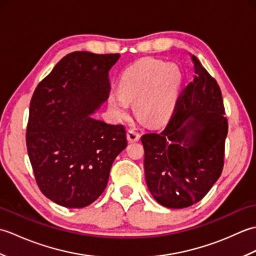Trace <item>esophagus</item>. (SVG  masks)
Masks as SVG:
<instances>
[{"mask_svg": "<svg viewBox=\"0 0 256 256\" xmlns=\"http://www.w3.org/2000/svg\"><path fill=\"white\" fill-rule=\"evenodd\" d=\"M140 138V135L136 131H134V130H128V140L131 143L138 142Z\"/></svg>", "mask_w": 256, "mask_h": 256, "instance_id": "34e87169", "label": "esophagus"}]
</instances>
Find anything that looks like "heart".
Returning a JSON list of instances; mask_svg holds the SVG:
<instances>
[{
  "label": "heart",
  "mask_w": 256,
  "mask_h": 256,
  "mask_svg": "<svg viewBox=\"0 0 256 256\" xmlns=\"http://www.w3.org/2000/svg\"><path fill=\"white\" fill-rule=\"evenodd\" d=\"M118 90L111 91L108 103L113 116H126L134 102L135 111L150 125L158 126L170 120L182 86L176 66L157 59H143L120 76Z\"/></svg>",
  "instance_id": "b5f03b06"
}]
</instances>
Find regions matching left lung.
Listing matches in <instances>:
<instances>
[{"label": "left lung", "instance_id": "obj_1", "mask_svg": "<svg viewBox=\"0 0 256 256\" xmlns=\"http://www.w3.org/2000/svg\"><path fill=\"white\" fill-rule=\"evenodd\" d=\"M192 59L196 76L178 96L167 126L140 138L150 192L157 202L172 209L202 199L224 164L228 120L220 86L197 57Z\"/></svg>", "mask_w": 256, "mask_h": 256}]
</instances>
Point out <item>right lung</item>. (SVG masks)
<instances>
[{
  "label": "right lung",
  "mask_w": 256,
  "mask_h": 256,
  "mask_svg": "<svg viewBox=\"0 0 256 256\" xmlns=\"http://www.w3.org/2000/svg\"><path fill=\"white\" fill-rule=\"evenodd\" d=\"M118 54L74 52L32 94L27 153L40 192L66 208H84L104 192L116 157L126 148L122 124L91 118L110 94Z\"/></svg>",
  "instance_id": "add662e5"
}]
</instances>
